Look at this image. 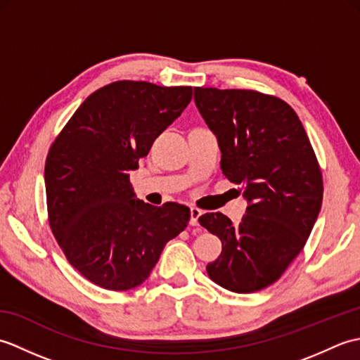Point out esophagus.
Instances as JSON below:
<instances>
[{
    "label": "esophagus",
    "mask_w": 360,
    "mask_h": 360,
    "mask_svg": "<svg viewBox=\"0 0 360 360\" xmlns=\"http://www.w3.org/2000/svg\"><path fill=\"white\" fill-rule=\"evenodd\" d=\"M202 215V212L196 207L190 209V226H200V217Z\"/></svg>",
    "instance_id": "1"
}]
</instances>
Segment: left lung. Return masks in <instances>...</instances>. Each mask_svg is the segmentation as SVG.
<instances>
[{
  "label": "left lung",
  "mask_w": 360,
  "mask_h": 360,
  "mask_svg": "<svg viewBox=\"0 0 360 360\" xmlns=\"http://www.w3.org/2000/svg\"><path fill=\"white\" fill-rule=\"evenodd\" d=\"M195 103L217 134L223 174L249 202L240 224L219 212L200 217L223 243L207 274L233 292H255L277 281L307 244L322 207V172L300 119L281 98L195 88Z\"/></svg>",
  "instance_id": "left-lung-1"
}]
</instances>
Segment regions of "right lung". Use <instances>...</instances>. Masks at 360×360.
<instances>
[{
  "instance_id": "add662e5",
  "label": "right lung",
  "mask_w": 360,
  "mask_h": 360,
  "mask_svg": "<svg viewBox=\"0 0 360 360\" xmlns=\"http://www.w3.org/2000/svg\"><path fill=\"white\" fill-rule=\"evenodd\" d=\"M192 86L119 80L72 114L44 165L51 231L68 262L94 285L128 290L148 278L190 219L178 202L137 200L129 172L192 101Z\"/></svg>"
}]
</instances>
